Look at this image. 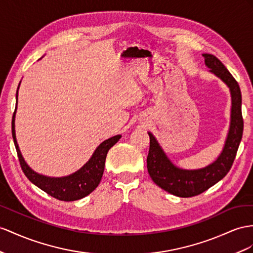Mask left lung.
<instances>
[{
  "instance_id": "1",
  "label": "left lung",
  "mask_w": 253,
  "mask_h": 253,
  "mask_svg": "<svg viewBox=\"0 0 253 253\" xmlns=\"http://www.w3.org/2000/svg\"><path fill=\"white\" fill-rule=\"evenodd\" d=\"M206 66L230 87L232 96L231 126L221 155L215 163L204 169L187 171L173 166L161 150L154 135H150V151L146 164L147 171L154 183L161 189L180 198H189L206 191L222 179L234 163L243 137L244 120L242 115V93L237 81L215 55L203 54Z\"/></svg>"
}]
</instances>
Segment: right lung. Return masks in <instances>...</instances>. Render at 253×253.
Masks as SVG:
<instances>
[{"instance_id": "add662e5", "label": "right lung", "mask_w": 253, "mask_h": 253, "mask_svg": "<svg viewBox=\"0 0 253 253\" xmlns=\"http://www.w3.org/2000/svg\"><path fill=\"white\" fill-rule=\"evenodd\" d=\"M11 132L19 163H20L21 169L25 174V176L29 178L30 182L48 193L49 196L60 201H66V202L82 199L96 189V187L100 183L103 170H105L107 153L122 137V135L119 134L103 141L96 148L92 158L79 171H77L76 173L66 177L51 178L41 175V174H37L36 172L30 169V167L25 164L24 159L22 158V155L17 144L15 134V112L14 115H12L11 121Z\"/></svg>"}]
</instances>
